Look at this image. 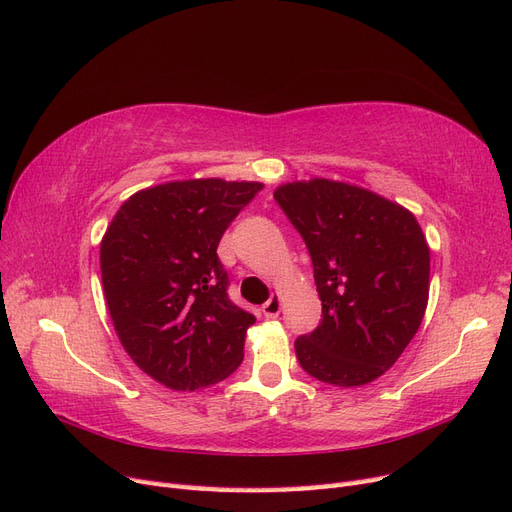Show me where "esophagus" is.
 <instances>
[{
  "label": "esophagus",
  "mask_w": 512,
  "mask_h": 512,
  "mask_svg": "<svg viewBox=\"0 0 512 512\" xmlns=\"http://www.w3.org/2000/svg\"><path fill=\"white\" fill-rule=\"evenodd\" d=\"M282 312V299L280 294H271V299L262 305V314H265L267 318H277Z\"/></svg>",
  "instance_id": "obj_1"
}]
</instances>
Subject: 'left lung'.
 <instances>
[{
	"mask_svg": "<svg viewBox=\"0 0 512 512\" xmlns=\"http://www.w3.org/2000/svg\"><path fill=\"white\" fill-rule=\"evenodd\" d=\"M299 230L322 301L318 327L294 342L309 376L363 386L412 342L429 299V245L414 215L356 185L312 179L273 192Z\"/></svg>",
	"mask_w": 512,
	"mask_h": 512,
	"instance_id": "1",
	"label": "left lung"
}]
</instances>
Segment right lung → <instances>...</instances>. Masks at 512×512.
Returning <instances> with one entry per match:
<instances>
[{"mask_svg": "<svg viewBox=\"0 0 512 512\" xmlns=\"http://www.w3.org/2000/svg\"><path fill=\"white\" fill-rule=\"evenodd\" d=\"M262 190L256 181H170L130 196L100 245L108 312L121 346L173 391L228 378L256 318L228 299L224 230Z\"/></svg>", "mask_w": 512, "mask_h": 512, "instance_id": "obj_1", "label": "right lung"}]
</instances>
